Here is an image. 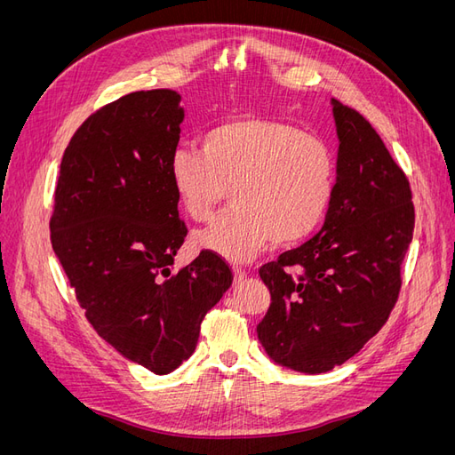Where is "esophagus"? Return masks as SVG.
Instances as JSON below:
<instances>
[{"label":"esophagus","instance_id":"esophagus-1","mask_svg":"<svg viewBox=\"0 0 455 455\" xmlns=\"http://www.w3.org/2000/svg\"><path fill=\"white\" fill-rule=\"evenodd\" d=\"M244 279H246V273H244V269H241V267H233V283H235V284H241Z\"/></svg>","mask_w":455,"mask_h":455}]
</instances>
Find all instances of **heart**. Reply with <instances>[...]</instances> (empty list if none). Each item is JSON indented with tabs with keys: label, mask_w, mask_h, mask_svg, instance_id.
<instances>
[{
	"label": "heart",
	"mask_w": 455,
	"mask_h": 455,
	"mask_svg": "<svg viewBox=\"0 0 455 455\" xmlns=\"http://www.w3.org/2000/svg\"><path fill=\"white\" fill-rule=\"evenodd\" d=\"M169 182L194 222H206L229 189L235 209L197 231L194 241L216 256L246 261L271 239L294 244L321 226L336 191V157L319 136L243 116L206 131L201 154L176 149Z\"/></svg>",
	"instance_id": "heart-1"
}]
</instances>
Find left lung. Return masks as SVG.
<instances>
[{
  "label": "left lung",
  "instance_id": "8db88e82",
  "mask_svg": "<svg viewBox=\"0 0 455 455\" xmlns=\"http://www.w3.org/2000/svg\"><path fill=\"white\" fill-rule=\"evenodd\" d=\"M332 114L339 148L324 226L259 269L271 306L258 339L273 363L304 374L349 361L387 323L414 235L408 178L379 134L338 100Z\"/></svg>",
  "mask_w": 455,
  "mask_h": 455
}]
</instances>
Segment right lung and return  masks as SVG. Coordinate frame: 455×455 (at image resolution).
<instances>
[{"instance_id":"obj_1","label":"right lung","mask_w":455,"mask_h":455,"mask_svg":"<svg viewBox=\"0 0 455 455\" xmlns=\"http://www.w3.org/2000/svg\"><path fill=\"white\" fill-rule=\"evenodd\" d=\"M180 100L171 89L139 91L94 112L64 151L51 216L52 251L89 323L157 376L189 359L233 281L209 251L172 271L188 233L169 182Z\"/></svg>"}]
</instances>
